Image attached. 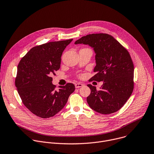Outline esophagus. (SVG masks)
Wrapping results in <instances>:
<instances>
[{
    "instance_id": "obj_1",
    "label": "esophagus",
    "mask_w": 154,
    "mask_h": 154,
    "mask_svg": "<svg viewBox=\"0 0 154 154\" xmlns=\"http://www.w3.org/2000/svg\"><path fill=\"white\" fill-rule=\"evenodd\" d=\"M83 86V85L82 84V83H75V88H80V87H82Z\"/></svg>"
}]
</instances>
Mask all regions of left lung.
Instances as JSON below:
<instances>
[{
  "mask_svg": "<svg viewBox=\"0 0 154 154\" xmlns=\"http://www.w3.org/2000/svg\"><path fill=\"white\" fill-rule=\"evenodd\" d=\"M88 45L95 53V74L90 81H103L100 90L90 84L91 94L86 100L89 107L102 114L120 109L134 89V64L128 50L112 35L91 34L83 36L75 44Z\"/></svg>",
  "mask_w": 154,
  "mask_h": 154,
  "instance_id": "obj_1",
  "label": "left lung"
}]
</instances>
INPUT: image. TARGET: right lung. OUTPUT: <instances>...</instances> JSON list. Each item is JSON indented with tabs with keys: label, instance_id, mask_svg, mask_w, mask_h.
<instances>
[{
	"label": "right lung",
	"instance_id": "1",
	"mask_svg": "<svg viewBox=\"0 0 154 154\" xmlns=\"http://www.w3.org/2000/svg\"><path fill=\"white\" fill-rule=\"evenodd\" d=\"M72 39L51 42L31 48L22 58L15 85L23 105L37 117L54 116L65 106L75 86L68 83L58 91L51 75L59 69L64 49Z\"/></svg>",
	"mask_w": 154,
	"mask_h": 154
}]
</instances>
